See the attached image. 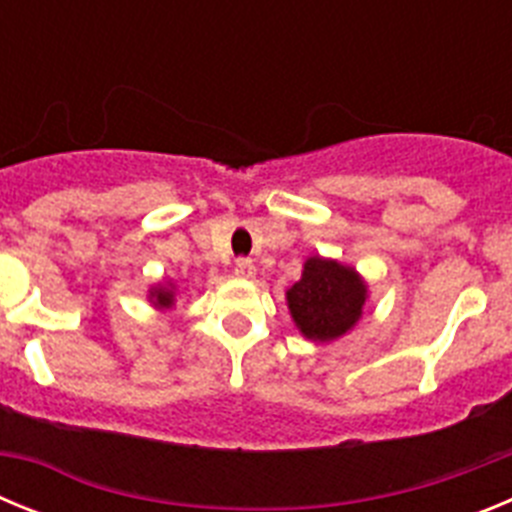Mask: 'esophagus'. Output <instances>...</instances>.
Wrapping results in <instances>:
<instances>
[{
	"label": "esophagus",
	"mask_w": 512,
	"mask_h": 512,
	"mask_svg": "<svg viewBox=\"0 0 512 512\" xmlns=\"http://www.w3.org/2000/svg\"><path fill=\"white\" fill-rule=\"evenodd\" d=\"M235 274H238V277H253V274H256V264H253L251 259H238L235 261Z\"/></svg>",
	"instance_id": "esophagus-1"
}]
</instances>
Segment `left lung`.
<instances>
[{"label":"left lung","instance_id":"8db88e82","mask_svg":"<svg viewBox=\"0 0 512 512\" xmlns=\"http://www.w3.org/2000/svg\"><path fill=\"white\" fill-rule=\"evenodd\" d=\"M364 300L366 287L359 274L320 256L305 261L300 282L287 292L297 328L312 341H333L354 328Z\"/></svg>","mask_w":512,"mask_h":512}]
</instances>
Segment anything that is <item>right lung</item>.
I'll return each instance as SVG.
<instances>
[{
  "mask_svg": "<svg viewBox=\"0 0 512 512\" xmlns=\"http://www.w3.org/2000/svg\"><path fill=\"white\" fill-rule=\"evenodd\" d=\"M151 297H153V300H156L158 307H169L171 302H174V292H171V289H166V287L153 289Z\"/></svg>",
  "mask_w": 512,
  "mask_h": 512,
  "instance_id": "1",
  "label": "right lung"
}]
</instances>
